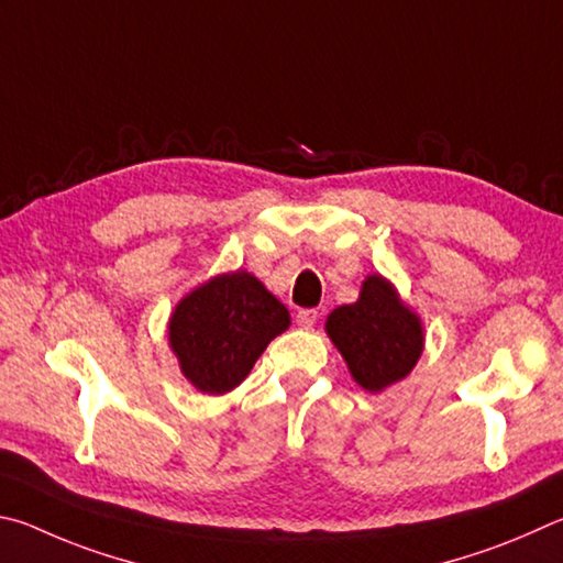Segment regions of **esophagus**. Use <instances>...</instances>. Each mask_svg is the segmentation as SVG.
<instances>
[{
    "instance_id": "1",
    "label": "esophagus",
    "mask_w": 563,
    "mask_h": 563,
    "mask_svg": "<svg viewBox=\"0 0 563 563\" xmlns=\"http://www.w3.org/2000/svg\"><path fill=\"white\" fill-rule=\"evenodd\" d=\"M317 321H319V311L317 309H301L297 313V323H299L301 329H313V327H317Z\"/></svg>"
}]
</instances>
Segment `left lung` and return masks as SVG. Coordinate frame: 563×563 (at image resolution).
I'll return each mask as SVG.
<instances>
[{"instance_id":"1","label":"left lung","mask_w":563,"mask_h":563,"mask_svg":"<svg viewBox=\"0 0 563 563\" xmlns=\"http://www.w3.org/2000/svg\"><path fill=\"white\" fill-rule=\"evenodd\" d=\"M327 333L353 380L368 393H380L406 378L426 343L420 317L380 274L366 276L358 301L329 313Z\"/></svg>"}]
</instances>
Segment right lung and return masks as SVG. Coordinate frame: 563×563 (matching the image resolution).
I'll use <instances>...</instances> for the list:
<instances>
[{
    "instance_id": "add662e5",
    "label": "right lung",
    "mask_w": 563,
    "mask_h": 563,
    "mask_svg": "<svg viewBox=\"0 0 563 563\" xmlns=\"http://www.w3.org/2000/svg\"><path fill=\"white\" fill-rule=\"evenodd\" d=\"M291 317L250 272L212 276L177 303L167 336L183 376L207 396H222L250 376Z\"/></svg>"
}]
</instances>
